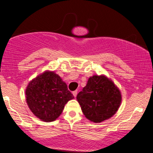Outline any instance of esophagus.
<instances>
[{
    "label": "esophagus",
    "instance_id": "esophagus-1",
    "mask_svg": "<svg viewBox=\"0 0 153 153\" xmlns=\"http://www.w3.org/2000/svg\"><path fill=\"white\" fill-rule=\"evenodd\" d=\"M72 94H73L74 97H76L77 94H78V91H77V90H75V91H73V92H72Z\"/></svg>",
    "mask_w": 153,
    "mask_h": 153
}]
</instances>
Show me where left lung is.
<instances>
[{"label":"left lung","mask_w":153,"mask_h":153,"mask_svg":"<svg viewBox=\"0 0 153 153\" xmlns=\"http://www.w3.org/2000/svg\"><path fill=\"white\" fill-rule=\"evenodd\" d=\"M76 98L86 118L100 123L116 113L121 102V94L105 75H93Z\"/></svg>","instance_id":"1"}]
</instances>
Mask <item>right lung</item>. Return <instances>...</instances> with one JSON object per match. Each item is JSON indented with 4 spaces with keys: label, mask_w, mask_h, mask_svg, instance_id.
<instances>
[{
    "label": "right lung",
    "mask_w": 153,
    "mask_h": 153,
    "mask_svg": "<svg viewBox=\"0 0 153 153\" xmlns=\"http://www.w3.org/2000/svg\"><path fill=\"white\" fill-rule=\"evenodd\" d=\"M26 98L32 113L43 121L50 122L60 116L65 104L74 96L59 75L46 71L29 83Z\"/></svg>",
    "instance_id": "add662e5"
}]
</instances>
